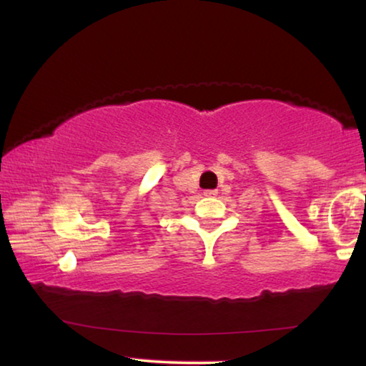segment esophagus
Instances as JSON below:
<instances>
[{
	"label": "esophagus",
	"mask_w": 366,
	"mask_h": 366,
	"mask_svg": "<svg viewBox=\"0 0 366 366\" xmlns=\"http://www.w3.org/2000/svg\"><path fill=\"white\" fill-rule=\"evenodd\" d=\"M204 194L209 197V194H217V189H204Z\"/></svg>",
	"instance_id": "34e87169"
}]
</instances>
